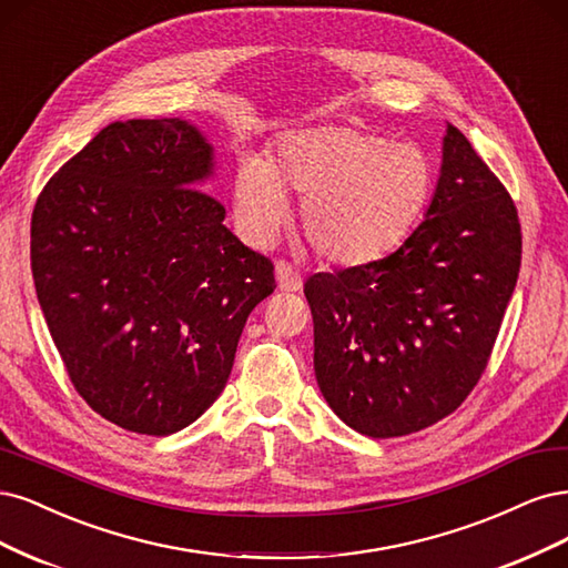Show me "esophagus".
<instances>
[{
	"instance_id": "1",
	"label": "esophagus",
	"mask_w": 568,
	"mask_h": 568,
	"mask_svg": "<svg viewBox=\"0 0 568 568\" xmlns=\"http://www.w3.org/2000/svg\"><path fill=\"white\" fill-rule=\"evenodd\" d=\"M276 281H278V287L285 292L302 290V276L287 262H276Z\"/></svg>"
}]
</instances>
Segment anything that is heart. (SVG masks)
<instances>
[{
  "mask_svg": "<svg viewBox=\"0 0 568 568\" xmlns=\"http://www.w3.org/2000/svg\"><path fill=\"white\" fill-rule=\"evenodd\" d=\"M432 184V160L415 143L352 126H314L287 134L271 162H243L233 210L247 241L266 245L285 219V191H295L308 247L327 264L365 266L406 241Z\"/></svg>",
  "mask_w": 568,
  "mask_h": 568,
  "instance_id": "heart-1",
  "label": "heart"
}]
</instances>
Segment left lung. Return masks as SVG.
<instances>
[{
  "mask_svg": "<svg viewBox=\"0 0 568 568\" xmlns=\"http://www.w3.org/2000/svg\"><path fill=\"white\" fill-rule=\"evenodd\" d=\"M519 266L515 200L448 124L436 193L408 241L373 264L304 283L327 404L373 438L455 413L486 371Z\"/></svg>",
  "mask_w": 568,
  "mask_h": 568,
  "instance_id": "obj_1",
  "label": "left lung"
}]
</instances>
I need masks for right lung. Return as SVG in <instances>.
I'll list each match as a JSON object with an SVG mask.
<instances>
[{
	"mask_svg": "<svg viewBox=\"0 0 568 568\" xmlns=\"http://www.w3.org/2000/svg\"><path fill=\"white\" fill-rule=\"evenodd\" d=\"M212 149L176 118L113 122L32 210L30 266L49 333L87 406L126 432L189 427L226 387L273 264L200 189Z\"/></svg>",
	"mask_w": 568,
	"mask_h": 568,
	"instance_id": "1",
	"label": "right lung"
}]
</instances>
